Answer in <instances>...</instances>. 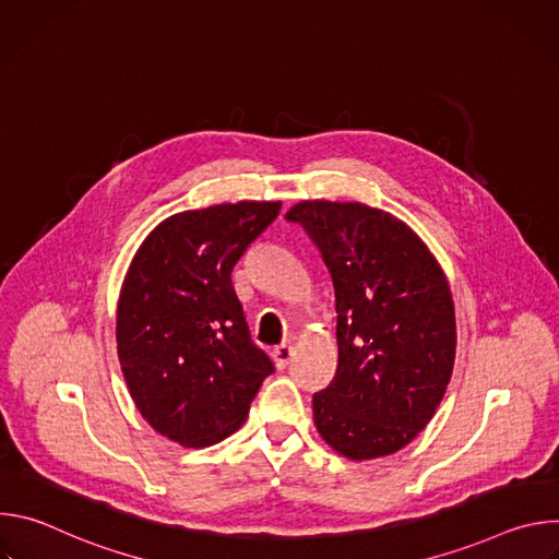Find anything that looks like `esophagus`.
Instances as JSON below:
<instances>
[{
  "label": "esophagus",
  "instance_id": "obj_1",
  "mask_svg": "<svg viewBox=\"0 0 559 559\" xmlns=\"http://www.w3.org/2000/svg\"><path fill=\"white\" fill-rule=\"evenodd\" d=\"M292 356H294V347H292L289 343H283V345L274 347V352H272V358H274V362H276L278 369H285V367L289 365Z\"/></svg>",
  "mask_w": 559,
  "mask_h": 559
}]
</instances>
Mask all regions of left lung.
<instances>
[{
    "instance_id": "1",
    "label": "left lung",
    "mask_w": 559,
    "mask_h": 559,
    "mask_svg": "<svg viewBox=\"0 0 559 559\" xmlns=\"http://www.w3.org/2000/svg\"><path fill=\"white\" fill-rule=\"evenodd\" d=\"M323 254L336 294L338 367L313 425L349 460L407 447L433 418L455 362L449 281L423 238L365 203L300 201L285 214Z\"/></svg>"
}]
</instances>
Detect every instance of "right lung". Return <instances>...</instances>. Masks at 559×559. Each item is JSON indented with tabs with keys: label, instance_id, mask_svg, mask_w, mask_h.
I'll use <instances>...</instances> for the list:
<instances>
[{
	"label": "right lung",
	"instance_id": "add662e5",
	"mask_svg": "<svg viewBox=\"0 0 559 559\" xmlns=\"http://www.w3.org/2000/svg\"><path fill=\"white\" fill-rule=\"evenodd\" d=\"M281 201L188 210L139 246L117 302V354L143 420L164 438L201 449L248 418L272 360L250 341L231 270Z\"/></svg>",
	"mask_w": 559,
	"mask_h": 559
}]
</instances>
